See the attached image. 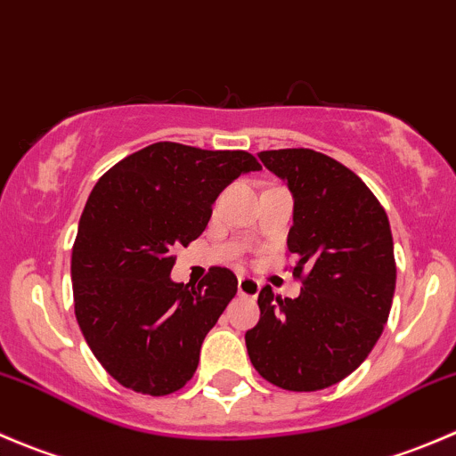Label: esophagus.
<instances>
[{
  "mask_svg": "<svg viewBox=\"0 0 456 456\" xmlns=\"http://www.w3.org/2000/svg\"><path fill=\"white\" fill-rule=\"evenodd\" d=\"M238 293L247 297H257V293H260V282L249 278V275H240V278H238Z\"/></svg>",
  "mask_w": 456,
  "mask_h": 456,
  "instance_id": "34e87169",
  "label": "esophagus"
}]
</instances>
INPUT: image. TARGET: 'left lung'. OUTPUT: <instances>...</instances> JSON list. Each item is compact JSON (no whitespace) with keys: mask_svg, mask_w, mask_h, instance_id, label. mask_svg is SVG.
Returning <instances> with one entry per match:
<instances>
[{"mask_svg":"<svg viewBox=\"0 0 456 456\" xmlns=\"http://www.w3.org/2000/svg\"><path fill=\"white\" fill-rule=\"evenodd\" d=\"M257 156L293 194L287 249L302 291L291 300L262 289L247 353L273 386L329 388L369 357L388 320L397 278L388 216L366 183L330 156L306 147Z\"/></svg>","mask_w":456,"mask_h":456,"instance_id":"8db88e82","label":"left lung"}]
</instances>
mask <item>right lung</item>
<instances>
[{
    "label": "right lung",
    "instance_id": "add662e5",
    "mask_svg": "<svg viewBox=\"0 0 456 456\" xmlns=\"http://www.w3.org/2000/svg\"><path fill=\"white\" fill-rule=\"evenodd\" d=\"M256 169L249 151L160 141L94 185L72 245V296L87 346L121 386L163 397L194 377L238 280L211 266L199 287L172 282L174 251L205 232L220 191Z\"/></svg>",
    "mask_w": 456,
    "mask_h": 456
}]
</instances>
